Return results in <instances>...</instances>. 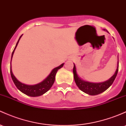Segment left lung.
<instances>
[{"label": "left lung", "instance_id": "8db88e82", "mask_svg": "<svg viewBox=\"0 0 126 126\" xmlns=\"http://www.w3.org/2000/svg\"><path fill=\"white\" fill-rule=\"evenodd\" d=\"M105 31H107L106 29H103ZM118 61H117V69L115 72L114 74L110 78L108 79L107 81L102 82H92L88 81H84L81 77H79L77 74V67L75 64L74 63V69H73V73H74V77L75 82L78 86V87L81 90L82 92L91 96H94L97 95L102 93L104 92L106 90L110 85L114 82L115 79L117 75L118 74Z\"/></svg>", "mask_w": 126, "mask_h": 126}]
</instances>
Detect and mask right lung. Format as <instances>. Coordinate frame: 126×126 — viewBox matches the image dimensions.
I'll list each match as a JSON object with an SVG mask.
<instances>
[{"mask_svg":"<svg viewBox=\"0 0 126 126\" xmlns=\"http://www.w3.org/2000/svg\"><path fill=\"white\" fill-rule=\"evenodd\" d=\"M22 36H23V34L19 38L18 41V42L16 45V47H15L14 49L13 52L12 53L10 66V72L11 75V78L12 79V81H13L14 83L15 84V85L16 87V88L20 92L23 93L30 97H37L42 96L44 94H45V93L47 92L50 89L52 85H53L54 82L55 81V77H56L57 72L58 70L60 69V68H62L63 67V65H64V63H62V64H60L58 67L54 68L51 70L50 74L48 75V77L44 79L41 82H39V83L34 84V85H27V84H25L24 83L21 82L20 81H19L16 79V77L14 76V75L13 72H12L11 62L15 50H16V47L18 45V44L19 42V41H20V38H21Z\"/></svg>","mask_w":126,"mask_h":126,"instance_id":"add662e5","label":"right lung"}]
</instances>
